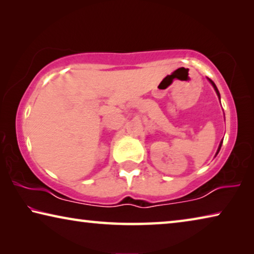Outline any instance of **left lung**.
Masks as SVG:
<instances>
[{"mask_svg": "<svg viewBox=\"0 0 254 254\" xmlns=\"http://www.w3.org/2000/svg\"><path fill=\"white\" fill-rule=\"evenodd\" d=\"M208 80L210 81V84H212V86L214 87V89H215V92H216V94H217V96H218V100H220V102H221V97H220V93H218V89H217V87H216V85L214 84V81H212L210 80L209 78H208ZM222 142H223V140H221V142H220V144H218V148H217V151H216V153H215V157L217 156V153L220 152V149H221V147H222Z\"/></svg>", "mask_w": 254, "mask_h": 254, "instance_id": "obj_1", "label": "left lung"}]
</instances>
